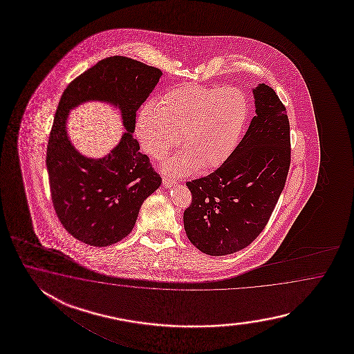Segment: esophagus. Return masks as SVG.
<instances>
[{
	"label": "esophagus",
	"instance_id": "esophagus-1",
	"mask_svg": "<svg viewBox=\"0 0 354 354\" xmlns=\"http://www.w3.org/2000/svg\"><path fill=\"white\" fill-rule=\"evenodd\" d=\"M162 182H163V186H165V187H172V186H176V185L178 183L177 180L168 178V177H163Z\"/></svg>",
	"mask_w": 354,
	"mask_h": 354
}]
</instances>
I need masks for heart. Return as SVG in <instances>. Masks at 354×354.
Returning a JSON list of instances; mask_svg holds the SVG:
<instances>
[{"mask_svg": "<svg viewBox=\"0 0 354 354\" xmlns=\"http://www.w3.org/2000/svg\"><path fill=\"white\" fill-rule=\"evenodd\" d=\"M248 98L236 87L182 84L147 104L136 119V136L154 159L178 144L183 151L165 163L171 174L211 169L232 156L248 119Z\"/></svg>", "mask_w": 354, "mask_h": 354, "instance_id": "1", "label": "heart"}]
</instances>
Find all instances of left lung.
<instances>
[{
    "label": "left lung",
    "mask_w": 354,
    "mask_h": 354,
    "mask_svg": "<svg viewBox=\"0 0 354 354\" xmlns=\"http://www.w3.org/2000/svg\"><path fill=\"white\" fill-rule=\"evenodd\" d=\"M256 116L232 156L212 174L189 180L183 212L189 241L209 256L248 247L262 233L286 183L291 163L286 107L270 86L253 90Z\"/></svg>",
    "instance_id": "1"
}]
</instances>
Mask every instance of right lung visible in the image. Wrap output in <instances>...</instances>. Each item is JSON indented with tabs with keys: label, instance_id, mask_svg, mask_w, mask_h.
Segmentation results:
<instances>
[{
	"label": "right lung",
	"instance_id": "add662e5",
	"mask_svg": "<svg viewBox=\"0 0 354 354\" xmlns=\"http://www.w3.org/2000/svg\"><path fill=\"white\" fill-rule=\"evenodd\" d=\"M160 75L158 68L115 55L78 75L60 97L46 148L50 195L60 224L88 245L107 247L128 236L144 200L162 183L133 138L136 111ZM90 99L119 105L127 129L121 143L104 159L83 158L65 130L68 110Z\"/></svg>",
	"mask_w": 354,
	"mask_h": 354
}]
</instances>
